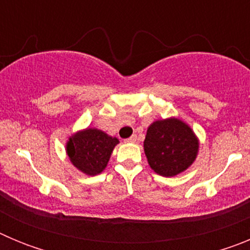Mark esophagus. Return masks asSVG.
<instances>
[{
  "mask_svg": "<svg viewBox=\"0 0 250 250\" xmlns=\"http://www.w3.org/2000/svg\"><path fill=\"white\" fill-rule=\"evenodd\" d=\"M136 139H138V138H136V135H132V136H130L129 139H126V141H127V143H135Z\"/></svg>",
  "mask_w": 250,
  "mask_h": 250,
  "instance_id": "obj_1",
  "label": "esophagus"
}]
</instances>
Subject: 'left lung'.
Wrapping results in <instances>:
<instances>
[{"instance_id":"8db88e82","label":"left lung","mask_w":250,"mask_h":250,"mask_svg":"<svg viewBox=\"0 0 250 250\" xmlns=\"http://www.w3.org/2000/svg\"><path fill=\"white\" fill-rule=\"evenodd\" d=\"M199 141L179 119L154 121L146 131L144 151L150 167L161 176H175L193 164Z\"/></svg>"}]
</instances>
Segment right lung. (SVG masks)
<instances>
[{
  "instance_id": "right-lung-1",
  "label": "right lung",
  "mask_w": 250,
  "mask_h": 250,
  "mask_svg": "<svg viewBox=\"0 0 250 250\" xmlns=\"http://www.w3.org/2000/svg\"><path fill=\"white\" fill-rule=\"evenodd\" d=\"M116 138L109 136L98 129L79 131L68 139L66 151L72 164L87 175H98L106 167Z\"/></svg>"
}]
</instances>
